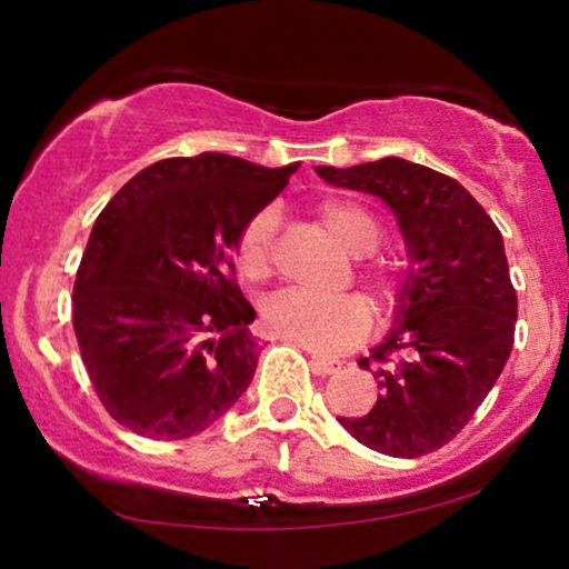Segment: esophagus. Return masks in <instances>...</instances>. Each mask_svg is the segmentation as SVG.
Here are the masks:
<instances>
[{
    "instance_id": "obj_1",
    "label": "esophagus",
    "mask_w": 569,
    "mask_h": 569,
    "mask_svg": "<svg viewBox=\"0 0 569 569\" xmlns=\"http://www.w3.org/2000/svg\"><path fill=\"white\" fill-rule=\"evenodd\" d=\"M342 363L335 361V359H325V356H311V369L317 371V375H335V371H340Z\"/></svg>"
}]
</instances>
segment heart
<instances>
[{"mask_svg": "<svg viewBox=\"0 0 569 569\" xmlns=\"http://www.w3.org/2000/svg\"><path fill=\"white\" fill-rule=\"evenodd\" d=\"M319 219L329 234L353 258H367L382 244L380 219L361 202L332 198L319 206ZM237 266L250 282H266L277 271V210L263 208L244 223L234 244ZM361 282L380 311L396 303L401 290V269L392 261L361 266ZM266 329L273 338L311 348L317 353H338L356 346L369 332V306L359 296L319 298L303 290H287L263 308Z\"/></svg>", "mask_w": 569, "mask_h": 569, "instance_id": "heart-1", "label": "heart"}]
</instances>
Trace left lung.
<instances>
[{"label":"left lung","mask_w":569,"mask_h":569,"mask_svg":"<svg viewBox=\"0 0 569 569\" xmlns=\"http://www.w3.org/2000/svg\"><path fill=\"white\" fill-rule=\"evenodd\" d=\"M317 173L388 202L411 256L396 327L359 361L375 369L380 396L340 425L398 459L438 451L486 401L515 346L517 292L501 231L459 181L403 158Z\"/></svg>","instance_id":"obj_1"}]
</instances>
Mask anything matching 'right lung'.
Segmentation results:
<instances>
[{"label":"right lung","instance_id":"add662e5","mask_svg":"<svg viewBox=\"0 0 569 569\" xmlns=\"http://www.w3.org/2000/svg\"><path fill=\"white\" fill-rule=\"evenodd\" d=\"M298 163L202 152L139 171L97 216L73 284V329L104 411L150 440L223 417L258 367L237 237Z\"/></svg>","mask_w":569,"mask_h":569}]
</instances>
